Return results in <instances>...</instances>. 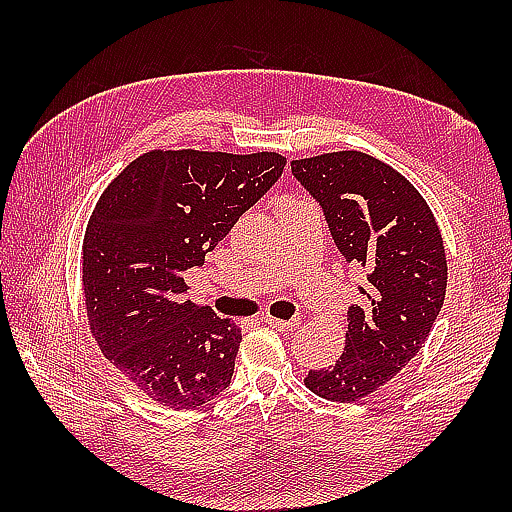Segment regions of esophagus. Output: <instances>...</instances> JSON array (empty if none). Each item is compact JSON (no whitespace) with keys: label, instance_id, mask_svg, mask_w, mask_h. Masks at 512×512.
I'll return each mask as SVG.
<instances>
[{"label":"esophagus","instance_id":"esophagus-1","mask_svg":"<svg viewBox=\"0 0 512 512\" xmlns=\"http://www.w3.org/2000/svg\"><path fill=\"white\" fill-rule=\"evenodd\" d=\"M264 323H268L270 328H275V330H281V332H290V330H297L299 325H301V321L299 319H290V321H284V319H275V317H264L262 319Z\"/></svg>","mask_w":512,"mask_h":512}]
</instances>
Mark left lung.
I'll use <instances>...</instances> for the list:
<instances>
[{
  "label": "left lung",
  "instance_id": "8db88e82",
  "mask_svg": "<svg viewBox=\"0 0 512 512\" xmlns=\"http://www.w3.org/2000/svg\"><path fill=\"white\" fill-rule=\"evenodd\" d=\"M290 167L321 204L345 262L367 270L365 301L347 310L339 361L303 380L325 400L356 402L389 383L427 341L447 292L442 235L418 189L363 151H332Z\"/></svg>",
  "mask_w": 512,
  "mask_h": 512
}]
</instances>
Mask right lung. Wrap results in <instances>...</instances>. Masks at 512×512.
Segmentation results:
<instances>
[{"label": "right lung", "mask_w": 512, "mask_h": 512, "mask_svg": "<svg viewBox=\"0 0 512 512\" xmlns=\"http://www.w3.org/2000/svg\"><path fill=\"white\" fill-rule=\"evenodd\" d=\"M275 151L154 149L118 173L83 237V297L107 361L169 409H198L231 385L242 330L184 301V270L204 264L279 180Z\"/></svg>", "instance_id": "obj_1"}]
</instances>
